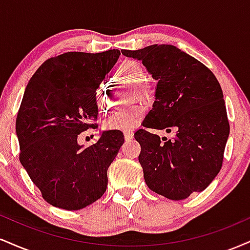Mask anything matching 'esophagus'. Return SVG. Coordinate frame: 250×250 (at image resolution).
I'll use <instances>...</instances> for the list:
<instances>
[{
  "label": "esophagus",
  "mask_w": 250,
  "mask_h": 250,
  "mask_svg": "<svg viewBox=\"0 0 250 250\" xmlns=\"http://www.w3.org/2000/svg\"><path fill=\"white\" fill-rule=\"evenodd\" d=\"M133 136H134V133L133 131H125V139L127 140H130V139H133Z\"/></svg>",
  "instance_id": "1"
}]
</instances>
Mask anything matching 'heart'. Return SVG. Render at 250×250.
I'll return each instance as SVG.
<instances>
[{"label": "heart", "instance_id": "obj_1", "mask_svg": "<svg viewBox=\"0 0 250 250\" xmlns=\"http://www.w3.org/2000/svg\"><path fill=\"white\" fill-rule=\"evenodd\" d=\"M117 74L123 80L136 87L141 84L146 79L145 70L136 62L123 63L122 65H120ZM95 99L100 110L107 111L109 109V102L107 100V89L104 85H101L97 89ZM143 115H145V108L142 105H134V107L116 111L113 115L109 116L105 120L104 127L110 130H130L142 121Z\"/></svg>", "mask_w": 250, "mask_h": 250}]
</instances>
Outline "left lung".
Returning a JSON list of instances; mask_svg holds the SVG:
<instances>
[{
  "label": "left lung",
  "mask_w": 250,
  "mask_h": 250,
  "mask_svg": "<svg viewBox=\"0 0 250 250\" xmlns=\"http://www.w3.org/2000/svg\"><path fill=\"white\" fill-rule=\"evenodd\" d=\"M121 53L142 61L157 81L156 101L143 127L174 134L167 140L145 129L135 133L149 189L174 201L205 190L222 167L229 136L219 81L205 64L175 45L153 44Z\"/></svg>",
  "instance_id": "left-lung-1"
}]
</instances>
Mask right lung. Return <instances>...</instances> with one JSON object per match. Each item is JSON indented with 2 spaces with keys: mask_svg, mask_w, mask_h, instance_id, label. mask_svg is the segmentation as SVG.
Instances as JSON below:
<instances>
[{
  "mask_svg": "<svg viewBox=\"0 0 250 250\" xmlns=\"http://www.w3.org/2000/svg\"><path fill=\"white\" fill-rule=\"evenodd\" d=\"M120 55L119 49L64 53L47 60L27 84L16 119L20 161L54 207L79 210L107 189L123 134L103 130L89 147L79 145L77 136L96 127V90Z\"/></svg>",
  "mask_w": 250,
  "mask_h": 250,
  "instance_id": "add662e5",
  "label": "right lung"
}]
</instances>
